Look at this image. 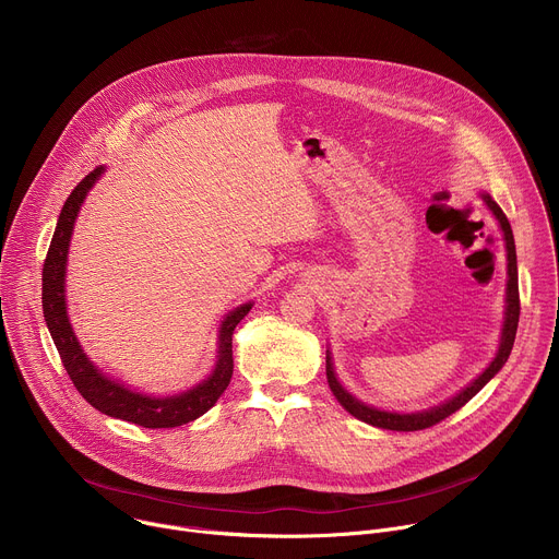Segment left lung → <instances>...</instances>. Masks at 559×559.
<instances>
[{
	"label": "left lung",
	"instance_id": "1",
	"mask_svg": "<svg viewBox=\"0 0 559 559\" xmlns=\"http://www.w3.org/2000/svg\"><path fill=\"white\" fill-rule=\"evenodd\" d=\"M480 199L485 201V205L491 210V214L496 216L500 229H502V238H504V248H507V294H504V321H502V332H500V345L498 352L493 356V360L487 365V369L473 378L464 389H460L455 395H451L449 401L433 405L429 409H420V412H386V409H378L373 405H367L354 393H349L343 382L336 376L334 369V358L332 352L328 349V382L332 393L336 395V401L358 420L378 427V429H389V431H420L427 427H433L436 423L444 420L447 416L455 414L460 407H464L471 397L480 391L509 360L513 343H515V332H518V321H520V294H518V257H515V241H513V229L509 225V218L504 216V212L500 210V205L491 199V194L480 192Z\"/></svg>",
	"mask_w": 559,
	"mask_h": 559
}]
</instances>
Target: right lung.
<instances>
[{"instance_id": "right-lung-1", "label": "right lung", "mask_w": 559, "mask_h": 559, "mask_svg": "<svg viewBox=\"0 0 559 559\" xmlns=\"http://www.w3.org/2000/svg\"><path fill=\"white\" fill-rule=\"evenodd\" d=\"M106 168H95L82 183H79L70 197L66 199L61 214L57 218V227L52 234V241L46 254L44 274H41V305H44V321L52 336V343L61 356V362L76 386V391L86 397L97 412L119 418L145 429H173L188 425L201 418L207 409L221 397L227 389L234 358H231V334L234 328L243 321L252 309V300L234 307L223 316L216 336V362L214 369L205 380L199 384L173 393V395H152L130 384L104 373L84 352L82 343L76 341L70 316H68V300H66V265H68V250L70 238L74 231V221L82 210L88 192L102 179Z\"/></svg>"}]
</instances>
